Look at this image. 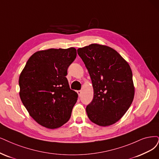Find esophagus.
<instances>
[{
    "label": "esophagus",
    "mask_w": 159,
    "mask_h": 159,
    "mask_svg": "<svg viewBox=\"0 0 159 159\" xmlns=\"http://www.w3.org/2000/svg\"><path fill=\"white\" fill-rule=\"evenodd\" d=\"M77 93H78V94H79V96L80 97L81 96V94H82V91L81 90H79V91H77Z\"/></svg>",
    "instance_id": "1"
}]
</instances>
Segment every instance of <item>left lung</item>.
Instances as JSON below:
<instances>
[{
	"mask_svg": "<svg viewBox=\"0 0 159 159\" xmlns=\"http://www.w3.org/2000/svg\"><path fill=\"white\" fill-rule=\"evenodd\" d=\"M89 70L93 98L87 105L89 119L100 126L112 125L133 102L135 88L128 62L109 46L91 44L77 50Z\"/></svg>",
	"mask_w": 159,
	"mask_h": 159,
	"instance_id": "left-lung-1",
	"label": "left lung"
}]
</instances>
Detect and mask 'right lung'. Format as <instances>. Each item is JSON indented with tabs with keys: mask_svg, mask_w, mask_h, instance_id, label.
<instances>
[{
	"mask_svg": "<svg viewBox=\"0 0 159 159\" xmlns=\"http://www.w3.org/2000/svg\"><path fill=\"white\" fill-rule=\"evenodd\" d=\"M76 56V50L50 48L29 57L19 78L20 96L28 113L38 124L60 128L69 120L78 94L66 77Z\"/></svg>",
	"mask_w": 159,
	"mask_h": 159,
	"instance_id": "add662e5",
	"label": "right lung"
}]
</instances>
